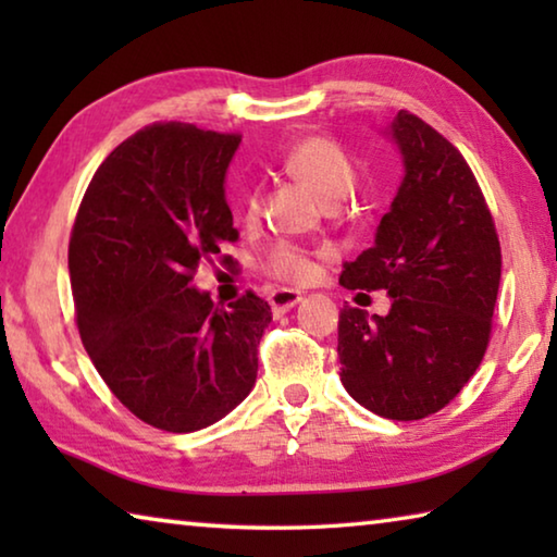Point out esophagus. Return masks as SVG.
Returning a JSON list of instances; mask_svg holds the SVG:
<instances>
[{
  "mask_svg": "<svg viewBox=\"0 0 557 557\" xmlns=\"http://www.w3.org/2000/svg\"><path fill=\"white\" fill-rule=\"evenodd\" d=\"M299 299H301V292H297V289H275L268 297L270 307L275 309V312H287V309L295 307Z\"/></svg>",
  "mask_w": 557,
  "mask_h": 557,
  "instance_id": "1",
  "label": "esophagus"
}]
</instances>
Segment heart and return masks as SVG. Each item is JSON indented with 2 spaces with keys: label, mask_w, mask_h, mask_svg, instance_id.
I'll use <instances>...</instances> for the list:
<instances>
[{
  "label": "heart",
  "mask_w": 557,
  "mask_h": 557,
  "mask_svg": "<svg viewBox=\"0 0 557 557\" xmlns=\"http://www.w3.org/2000/svg\"><path fill=\"white\" fill-rule=\"evenodd\" d=\"M287 172L314 188L324 201L334 203L351 191L356 182V169L346 149L332 137L314 135L305 137L289 149L285 157ZM248 219H256L260 211V194L248 191L243 201ZM262 270L268 275L285 282H307L314 275V262L305 248L295 243H275L262 256Z\"/></svg>",
  "instance_id": "b5f03b06"
}]
</instances>
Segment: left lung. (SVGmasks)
Returning <instances> with one entry per match:
<instances>
[{
  "label": "left lung",
  "mask_w": 557,
  "mask_h": 557,
  "mask_svg": "<svg viewBox=\"0 0 557 557\" xmlns=\"http://www.w3.org/2000/svg\"><path fill=\"white\" fill-rule=\"evenodd\" d=\"M391 135L405 178L375 243L346 262V289H385L391 312L346 305L338 363L346 393L388 420L445 408L476 373L492 338L502 245L482 188L459 149L400 110Z\"/></svg>",
  "instance_id": "obj_1"
}]
</instances>
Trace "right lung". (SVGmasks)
Wrapping results in <instances>:
<instances>
[{"mask_svg":"<svg viewBox=\"0 0 557 557\" xmlns=\"http://www.w3.org/2000/svg\"><path fill=\"white\" fill-rule=\"evenodd\" d=\"M240 135L154 122L92 174L69 243L75 324L112 395L147 425L194 432L256 385L270 307L248 289L228 307L191 287L238 240L225 169Z\"/></svg>","mask_w":557,"mask_h":557,"instance_id":"add662e5","label":"right lung"}]
</instances>
